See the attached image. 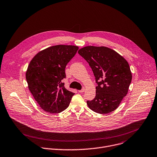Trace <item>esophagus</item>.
<instances>
[{"instance_id":"obj_1","label":"esophagus","mask_w":157,"mask_h":157,"mask_svg":"<svg viewBox=\"0 0 157 157\" xmlns=\"http://www.w3.org/2000/svg\"><path fill=\"white\" fill-rule=\"evenodd\" d=\"M84 91H85V89L83 88L82 90H79L78 91H79V93H83V92H84Z\"/></svg>"}]
</instances>
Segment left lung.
Instances as JSON below:
<instances>
[{
    "instance_id": "8db88e82",
    "label": "left lung",
    "mask_w": 157,
    "mask_h": 157,
    "mask_svg": "<svg viewBox=\"0 0 157 157\" xmlns=\"http://www.w3.org/2000/svg\"><path fill=\"white\" fill-rule=\"evenodd\" d=\"M93 72L96 82V96L87 101L88 107L99 114L115 110L128 91L132 79L127 61L110 48L105 46H86L78 51Z\"/></svg>"
}]
</instances>
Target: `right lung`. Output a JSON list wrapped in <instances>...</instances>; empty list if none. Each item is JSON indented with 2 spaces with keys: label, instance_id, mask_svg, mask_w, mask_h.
<instances>
[{
  "label": "right lung",
  "instance_id": "right-lung-1",
  "mask_svg": "<svg viewBox=\"0 0 157 157\" xmlns=\"http://www.w3.org/2000/svg\"><path fill=\"white\" fill-rule=\"evenodd\" d=\"M79 48L56 45L39 52L28 66L25 78L28 88L40 107L50 113L66 109L74 93L66 90L62 80L65 68Z\"/></svg>",
  "mask_w": 157,
  "mask_h": 157
}]
</instances>
